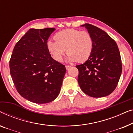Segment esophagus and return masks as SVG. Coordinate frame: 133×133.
<instances>
[{
  "label": "esophagus",
  "instance_id": "34e87169",
  "mask_svg": "<svg viewBox=\"0 0 133 133\" xmlns=\"http://www.w3.org/2000/svg\"><path fill=\"white\" fill-rule=\"evenodd\" d=\"M71 67V66H69V65H66V68L67 70H68V69H69Z\"/></svg>",
  "mask_w": 133,
  "mask_h": 133
}]
</instances>
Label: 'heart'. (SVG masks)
I'll return each instance as SVG.
<instances>
[{
    "label": "heart",
    "mask_w": 133,
    "mask_h": 133,
    "mask_svg": "<svg viewBox=\"0 0 133 133\" xmlns=\"http://www.w3.org/2000/svg\"><path fill=\"white\" fill-rule=\"evenodd\" d=\"M55 42L49 40L47 46L54 59L61 61L67 52L69 61L83 63L92 54L93 40L87 31L68 29L59 32L54 37Z\"/></svg>",
    "instance_id": "1"
}]
</instances>
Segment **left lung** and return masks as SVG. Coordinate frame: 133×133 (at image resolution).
Segmentation results:
<instances>
[{
    "mask_svg": "<svg viewBox=\"0 0 133 133\" xmlns=\"http://www.w3.org/2000/svg\"><path fill=\"white\" fill-rule=\"evenodd\" d=\"M85 26L92 37V54L84 64L77 65L78 81L82 90L93 98L108 96L115 90L122 74L120 52L107 33L89 23Z\"/></svg>",
    "mask_w": 133,
    "mask_h": 133,
    "instance_id": "8db88e82",
    "label": "left lung"
}]
</instances>
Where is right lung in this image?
I'll return each mask as SVG.
<instances>
[{
	"label": "right lung",
	"instance_id": "add662e5",
	"mask_svg": "<svg viewBox=\"0 0 133 133\" xmlns=\"http://www.w3.org/2000/svg\"><path fill=\"white\" fill-rule=\"evenodd\" d=\"M55 30L30 29L16 43L10 60L11 76L18 93L36 104L57 98L66 72L48 49V40Z\"/></svg>",
	"mask_w": 133,
	"mask_h": 133
}]
</instances>
